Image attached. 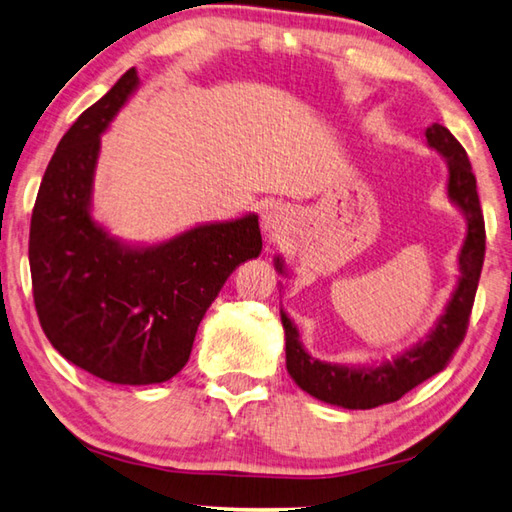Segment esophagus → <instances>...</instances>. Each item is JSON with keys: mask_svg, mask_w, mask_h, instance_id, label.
Wrapping results in <instances>:
<instances>
[{"mask_svg": "<svg viewBox=\"0 0 512 512\" xmlns=\"http://www.w3.org/2000/svg\"><path fill=\"white\" fill-rule=\"evenodd\" d=\"M276 222H279V215H276V211H270L265 215V229H276Z\"/></svg>", "mask_w": 512, "mask_h": 512, "instance_id": "esophagus-1", "label": "esophagus"}]
</instances>
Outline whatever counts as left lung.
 Instances as JSON below:
<instances>
[{"label": "left lung", "instance_id": "obj_1", "mask_svg": "<svg viewBox=\"0 0 512 512\" xmlns=\"http://www.w3.org/2000/svg\"><path fill=\"white\" fill-rule=\"evenodd\" d=\"M426 140L433 149L447 158L449 165V197L467 215V238L460 249V281L451 297L445 315L440 317L429 338L406 351L404 356L383 363L379 367H340L311 358L301 347L297 329L281 313L283 329H286V365L292 379L308 395L351 410H367L383 404H392L417 385L431 379L449 365L460 342L465 340L469 315H472L476 288H479L483 258H485V222L476 177L472 172L463 145L451 136L442 124H431L426 129ZM276 270L281 272V261L276 258Z\"/></svg>", "mask_w": 512, "mask_h": 512}]
</instances>
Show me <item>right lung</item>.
<instances>
[{
    "mask_svg": "<svg viewBox=\"0 0 512 512\" xmlns=\"http://www.w3.org/2000/svg\"><path fill=\"white\" fill-rule=\"evenodd\" d=\"M136 86L131 67L67 129L40 183L29 231L33 304L47 340L81 370L122 385L179 374L217 292L263 249L256 215L197 226L147 249L122 247L92 222L99 133Z\"/></svg>",
    "mask_w": 512,
    "mask_h": 512,
    "instance_id": "right-lung-1",
    "label": "right lung"
}]
</instances>
